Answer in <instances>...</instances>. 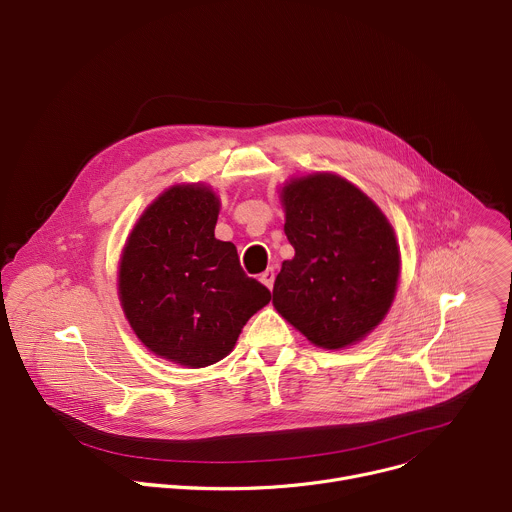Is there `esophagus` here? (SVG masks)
Wrapping results in <instances>:
<instances>
[{
  "label": "esophagus",
  "mask_w": 512,
  "mask_h": 512,
  "mask_svg": "<svg viewBox=\"0 0 512 512\" xmlns=\"http://www.w3.org/2000/svg\"><path fill=\"white\" fill-rule=\"evenodd\" d=\"M259 280H261V284H263V286H267V288L271 290V288H273V280H275V273H273V269H271V267H269V269H265V271L261 273Z\"/></svg>",
  "instance_id": "esophagus-1"
}]
</instances>
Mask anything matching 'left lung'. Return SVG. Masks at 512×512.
<instances>
[{
	"label": "left lung",
	"instance_id": "8db88e82",
	"mask_svg": "<svg viewBox=\"0 0 512 512\" xmlns=\"http://www.w3.org/2000/svg\"><path fill=\"white\" fill-rule=\"evenodd\" d=\"M280 198L296 255L275 277V310L316 347L359 343L386 318L396 296L400 247L392 224L337 173L294 177Z\"/></svg>",
	"mask_w": 512,
	"mask_h": 512
}]
</instances>
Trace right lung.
Segmentation results:
<instances>
[{
	"instance_id": "obj_1",
	"label": "right lung",
	"mask_w": 512,
	"mask_h": 512,
	"mask_svg": "<svg viewBox=\"0 0 512 512\" xmlns=\"http://www.w3.org/2000/svg\"><path fill=\"white\" fill-rule=\"evenodd\" d=\"M218 212L208 185H171L136 220L118 265V298L134 335L192 369L224 359L271 300L245 275L237 247L214 237Z\"/></svg>"
}]
</instances>
